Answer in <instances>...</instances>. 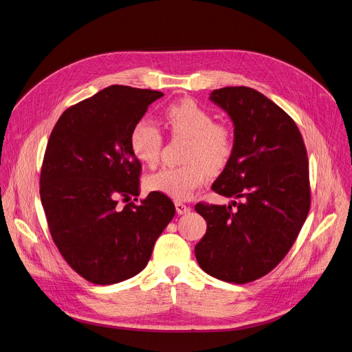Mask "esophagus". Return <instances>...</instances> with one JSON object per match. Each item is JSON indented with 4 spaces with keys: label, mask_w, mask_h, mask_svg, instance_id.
Listing matches in <instances>:
<instances>
[{
    "label": "esophagus",
    "mask_w": 352,
    "mask_h": 352,
    "mask_svg": "<svg viewBox=\"0 0 352 352\" xmlns=\"http://www.w3.org/2000/svg\"><path fill=\"white\" fill-rule=\"evenodd\" d=\"M175 209H177V213H178V214H185V213L190 212V208L186 206V205H184L182 202H175Z\"/></svg>",
    "instance_id": "1"
}]
</instances>
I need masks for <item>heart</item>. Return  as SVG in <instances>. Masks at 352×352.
I'll use <instances>...</instances> for the list:
<instances>
[{
    "label": "heart",
    "mask_w": 352,
    "mask_h": 352,
    "mask_svg": "<svg viewBox=\"0 0 352 352\" xmlns=\"http://www.w3.org/2000/svg\"><path fill=\"white\" fill-rule=\"evenodd\" d=\"M166 122L175 136L189 139L185 160L179 167H163L146 178V186L175 201L188 199L202 185L210 171L226 166L233 150L232 133L226 126L214 123L213 116L190 100L171 104L164 112ZM163 136L158 127L140 120L131 133L135 157L147 166L158 162Z\"/></svg>",
    "instance_id": "b5f03b06"
}]
</instances>
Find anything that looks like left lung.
<instances>
[{
  "instance_id": "8db88e82",
  "label": "left lung",
  "mask_w": 352,
  "mask_h": 352,
  "mask_svg": "<svg viewBox=\"0 0 352 352\" xmlns=\"http://www.w3.org/2000/svg\"><path fill=\"white\" fill-rule=\"evenodd\" d=\"M209 100L234 127L232 155L212 190L239 202L195 205L208 223L195 255L206 274L247 283L282 261L303 226L310 208L307 153L292 118L261 92L225 87Z\"/></svg>"
}]
</instances>
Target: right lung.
<instances>
[{
	"label": "right lung",
	"instance_id": "add662e5",
	"mask_svg": "<svg viewBox=\"0 0 352 352\" xmlns=\"http://www.w3.org/2000/svg\"><path fill=\"white\" fill-rule=\"evenodd\" d=\"M163 95L111 85L63 112L50 133L41 174L49 230L67 264L92 283L112 285L143 271L175 214L160 192L116 206L119 197H139L131 133Z\"/></svg>",
	"mask_w": 352,
	"mask_h": 352
}]
</instances>
